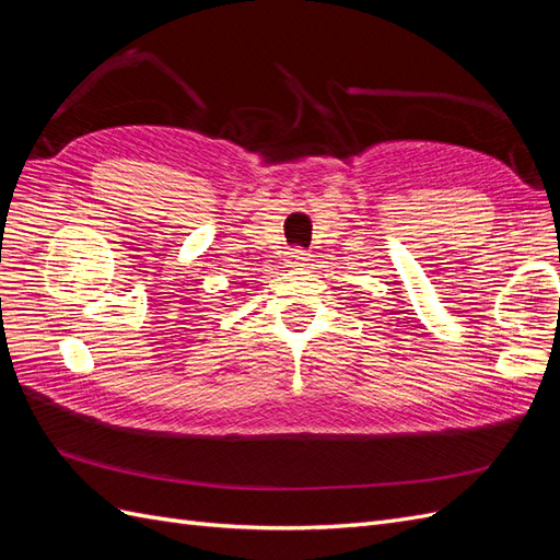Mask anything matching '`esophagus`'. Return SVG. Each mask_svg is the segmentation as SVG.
<instances>
[{"mask_svg": "<svg viewBox=\"0 0 560 560\" xmlns=\"http://www.w3.org/2000/svg\"><path fill=\"white\" fill-rule=\"evenodd\" d=\"M306 261H308L306 249H290V252H287V264H290V266H303Z\"/></svg>", "mask_w": 560, "mask_h": 560, "instance_id": "34e87169", "label": "esophagus"}]
</instances>
